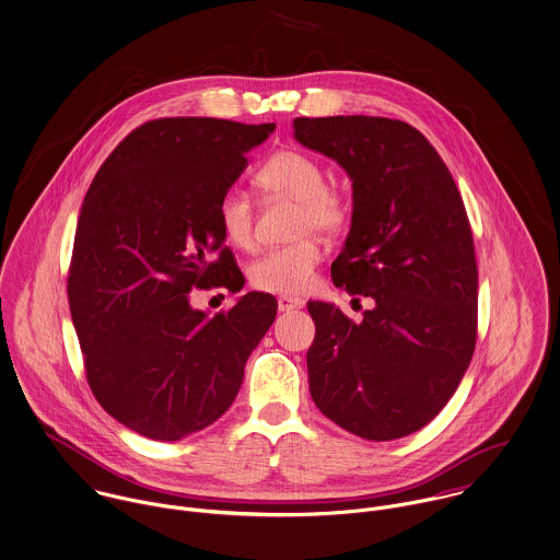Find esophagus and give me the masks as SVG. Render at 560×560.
<instances>
[{
    "label": "esophagus",
    "instance_id": "34e87169",
    "mask_svg": "<svg viewBox=\"0 0 560 560\" xmlns=\"http://www.w3.org/2000/svg\"><path fill=\"white\" fill-rule=\"evenodd\" d=\"M277 307H279V311L301 310V307H303V301H299V299H292V296H279V301H277Z\"/></svg>",
    "mask_w": 560,
    "mask_h": 560
}]
</instances>
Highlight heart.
<instances>
[{"mask_svg": "<svg viewBox=\"0 0 560 560\" xmlns=\"http://www.w3.org/2000/svg\"><path fill=\"white\" fill-rule=\"evenodd\" d=\"M257 185L272 197H285L299 203L294 232L296 236L317 232L324 236L339 234L350 219L348 197L326 185L324 167L310 154L281 150L272 154L255 176ZM219 228L223 238L236 249H250L255 243V214L249 195L238 188L223 192L219 201ZM324 250L315 238H301L285 247L261 253L249 268L250 285L259 292L301 296L315 285L317 266Z\"/></svg>", "mask_w": 560, "mask_h": 560, "instance_id": "obj_1", "label": "heart"}]
</instances>
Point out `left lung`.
I'll return each instance as SVG.
<instances>
[{
    "instance_id": "8db88e82",
    "label": "left lung",
    "mask_w": 560,
    "mask_h": 560,
    "mask_svg": "<svg viewBox=\"0 0 560 560\" xmlns=\"http://www.w3.org/2000/svg\"><path fill=\"white\" fill-rule=\"evenodd\" d=\"M294 137L352 180V228L330 277L373 301L359 324L307 303L311 397L350 434H415L453 397L477 343V259L462 195L434 145L401 120L296 118Z\"/></svg>"
}]
</instances>
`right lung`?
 <instances>
[{"label":"right lung","mask_w":560,"mask_h":560,"mask_svg":"<svg viewBox=\"0 0 560 560\" xmlns=\"http://www.w3.org/2000/svg\"><path fill=\"white\" fill-rule=\"evenodd\" d=\"M275 125L161 118L128 132L81 206L68 303L96 401L128 430L174 442L236 399L277 315L264 292L212 317L190 290L241 292L219 201Z\"/></svg>","instance_id":"add662e5"}]
</instances>
